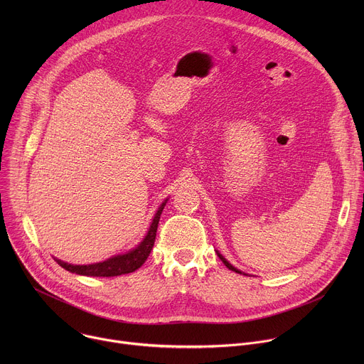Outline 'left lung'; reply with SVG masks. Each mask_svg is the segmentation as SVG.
<instances>
[{"label":"left lung","mask_w":364,"mask_h":364,"mask_svg":"<svg viewBox=\"0 0 364 364\" xmlns=\"http://www.w3.org/2000/svg\"><path fill=\"white\" fill-rule=\"evenodd\" d=\"M218 256H219V257H220V261H222V262H223V264H225V265H226V267H228V268H229V269H230V271H235V272H237V274H242V272H240V271H237V269H236V268H233V267H232V265H230V264H229V262H228V261H226V259H225V257H223V256H222V255H220V253H219V252H218Z\"/></svg>","instance_id":"8db88e82"}]
</instances>
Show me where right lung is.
<instances>
[{
	"mask_svg": "<svg viewBox=\"0 0 364 364\" xmlns=\"http://www.w3.org/2000/svg\"><path fill=\"white\" fill-rule=\"evenodd\" d=\"M167 200L160 205L159 212L155 213L154 220L149 226V230L146 233V236L144 237V240L132 250H129L128 253L124 255H118L114 256L108 261H103L99 264H93V265H70L62 261H58V264L65 268L66 271H70L73 274L77 275H86V277H118V275H125V274H131L134 271H136L138 268H141L144 265V262L146 261V257L149 256L154 242H155V236H157V228H159V222H160V216L161 212L164 209Z\"/></svg>",
	"mask_w": 364,
	"mask_h": 364,
	"instance_id": "1",
	"label": "right lung"
}]
</instances>
